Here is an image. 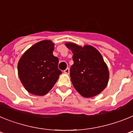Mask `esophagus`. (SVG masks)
Returning <instances> with one entry per match:
<instances>
[{
    "mask_svg": "<svg viewBox=\"0 0 133 133\" xmlns=\"http://www.w3.org/2000/svg\"><path fill=\"white\" fill-rule=\"evenodd\" d=\"M69 72H70V70H69V68H67V69H66L65 70H64V73H65V74H67V75H69Z\"/></svg>",
    "mask_w": 133,
    "mask_h": 133,
    "instance_id": "34e87169",
    "label": "esophagus"
}]
</instances>
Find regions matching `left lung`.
Here are the masks:
<instances>
[{
  "label": "left lung",
  "instance_id": "obj_1",
  "mask_svg": "<svg viewBox=\"0 0 133 133\" xmlns=\"http://www.w3.org/2000/svg\"><path fill=\"white\" fill-rule=\"evenodd\" d=\"M72 50L74 64L70 69V80L77 92L85 98L95 97L107 86L109 72L103 56L90 45L81 46L67 43Z\"/></svg>",
  "mask_w": 133,
  "mask_h": 133
}]
</instances>
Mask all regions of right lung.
<instances>
[{"label":"right lung","mask_w":133,"mask_h":133,"mask_svg":"<svg viewBox=\"0 0 133 133\" xmlns=\"http://www.w3.org/2000/svg\"><path fill=\"white\" fill-rule=\"evenodd\" d=\"M54 46L52 41H40L28 49L18 61L20 80L26 90L32 95H46L62 74L58 69V58L52 54Z\"/></svg>","instance_id":"obj_1"}]
</instances>
